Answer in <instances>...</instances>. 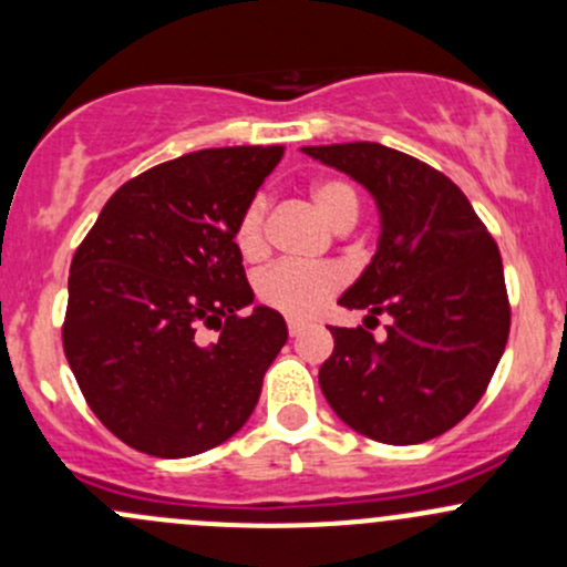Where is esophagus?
<instances>
[{"instance_id": "34e87169", "label": "esophagus", "mask_w": 567, "mask_h": 567, "mask_svg": "<svg viewBox=\"0 0 567 567\" xmlns=\"http://www.w3.org/2000/svg\"><path fill=\"white\" fill-rule=\"evenodd\" d=\"M307 331V323H299V320H288V334L290 337H299Z\"/></svg>"}]
</instances>
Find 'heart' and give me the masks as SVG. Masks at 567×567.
Returning a JSON list of instances; mask_svg holds the SVG:
<instances>
[{
    "instance_id": "b5f03b06",
    "label": "heart",
    "mask_w": 567,
    "mask_h": 567,
    "mask_svg": "<svg viewBox=\"0 0 567 567\" xmlns=\"http://www.w3.org/2000/svg\"><path fill=\"white\" fill-rule=\"evenodd\" d=\"M310 197L334 230H351L362 210L357 186L346 177H320L310 186ZM266 214L262 194L251 197L236 225V247L244 257H260L266 251ZM342 288V274L334 266H299L277 262L257 277V296L262 305L290 318H310Z\"/></svg>"
}]
</instances>
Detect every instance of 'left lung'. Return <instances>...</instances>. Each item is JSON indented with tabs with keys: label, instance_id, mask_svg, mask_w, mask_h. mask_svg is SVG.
Returning a JSON list of instances; mask_svg holds the SVG:
<instances>
[{
	"label": "left lung",
	"instance_id": "8db88e82",
	"mask_svg": "<svg viewBox=\"0 0 567 567\" xmlns=\"http://www.w3.org/2000/svg\"><path fill=\"white\" fill-rule=\"evenodd\" d=\"M305 153L379 203V251L340 305L368 310V320L392 316L381 342L362 326H329L334 351L320 364V390L348 427L375 442L442 436L480 403L507 346L499 247L466 194L409 153L379 142Z\"/></svg>",
	"mask_w": 567,
	"mask_h": 567
}]
</instances>
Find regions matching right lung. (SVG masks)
Masks as SVG:
<instances>
[{"label": "right lung", "mask_w": 567, "mask_h": 567, "mask_svg": "<svg viewBox=\"0 0 567 567\" xmlns=\"http://www.w3.org/2000/svg\"><path fill=\"white\" fill-rule=\"evenodd\" d=\"M282 145L210 147L131 177L79 244L62 348L93 414L128 447L188 458L244 427L288 340L251 305L236 225ZM205 324L220 331L198 342Z\"/></svg>", "instance_id": "add662e5"}]
</instances>
